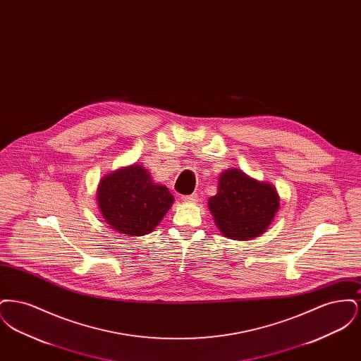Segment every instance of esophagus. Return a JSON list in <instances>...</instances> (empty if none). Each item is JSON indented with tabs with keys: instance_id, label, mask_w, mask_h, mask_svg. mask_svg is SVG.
<instances>
[{
	"instance_id": "esophagus-1",
	"label": "esophagus",
	"mask_w": 361,
	"mask_h": 361,
	"mask_svg": "<svg viewBox=\"0 0 361 361\" xmlns=\"http://www.w3.org/2000/svg\"><path fill=\"white\" fill-rule=\"evenodd\" d=\"M181 200L184 203H196L199 200V196L196 193H192V195H188V196H183Z\"/></svg>"
}]
</instances>
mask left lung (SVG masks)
<instances>
[{
	"label": "left lung",
	"instance_id": "1",
	"mask_svg": "<svg viewBox=\"0 0 361 361\" xmlns=\"http://www.w3.org/2000/svg\"><path fill=\"white\" fill-rule=\"evenodd\" d=\"M279 202L274 185L234 168L219 176L218 193L208 199V208L224 237L247 240L265 233Z\"/></svg>",
	"mask_w": 361,
	"mask_h": 361
}]
</instances>
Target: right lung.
Here are the masks:
<instances>
[{
  "instance_id": "add662e5",
  "label": "right lung",
  "mask_w": 361,
  "mask_h": 361,
  "mask_svg": "<svg viewBox=\"0 0 361 361\" xmlns=\"http://www.w3.org/2000/svg\"><path fill=\"white\" fill-rule=\"evenodd\" d=\"M97 202L105 222L126 235L152 233L162 221L174 197L165 185L157 184L142 165H130L104 176Z\"/></svg>"
}]
</instances>
